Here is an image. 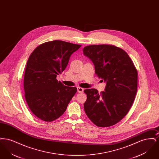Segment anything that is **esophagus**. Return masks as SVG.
Listing matches in <instances>:
<instances>
[{"label": "esophagus", "instance_id": "1", "mask_svg": "<svg viewBox=\"0 0 159 159\" xmlns=\"http://www.w3.org/2000/svg\"><path fill=\"white\" fill-rule=\"evenodd\" d=\"M77 92H78L79 93H83V88H80V87H78V88H77Z\"/></svg>", "mask_w": 159, "mask_h": 159}]
</instances>
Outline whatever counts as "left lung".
<instances>
[{"label": "left lung", "instance_id": "1", "mask_svg": "<svg viewBox=\"0 0 159 159\" xmlns=\"http://www.w3.org/2000/svg\"><path fill=\"white\" fill-rule=\"evenodd\" d=\"M83 53L95 66V74L106 82L105 91L85 89L84 110L98 127H110L128 114L135 98L138 72L128 54L112 45L86 46Z\"/></svg>", "mask_w": 159, "mask_h": 159}]
</instances>
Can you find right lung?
<instances>
[{"mask_svg": "<svg viewBox=\"0 0 159 159\" xmlns=\"http://www.w3.org/2000/svg\"><path fill=\"white\" fill-rule=\"evenodd\" d=\"M81 46L56 40L38 46L31 53L24 77V97L31 111L42 120L59 118L75 95L76 87L64 86L57 76Z\"/></svg>", "mask_w": 159, "mask_h": 159, "instance_id": "add662e5", "label": "right lung"}]
</instances>
